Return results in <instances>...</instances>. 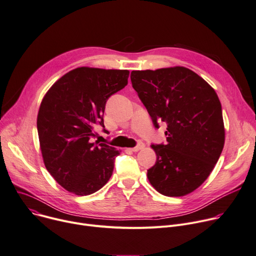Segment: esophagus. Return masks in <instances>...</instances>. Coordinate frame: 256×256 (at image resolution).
I'll return each instance as SVG.
<instances>
[{
    "label": "esophagus",
    "instance_id": "1",
    "mask_svg": "<svg viewBox=\"0 0 256 256\" xmlns=\"http://www.w3.org/2000/svg\"><path fill=\"white\" fill-rule=\"evenodd\" d=\"M144 147H145V144H144L143 142H138V144L136 147L130 148V150L132 151V152H138V151H140V150L144 149Z\"/></svg>",
    "mask_w": 256,
    "mask_h": 256
}]
</instances>
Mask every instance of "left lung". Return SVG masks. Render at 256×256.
Wrapping results in <instances>:
<instances>
[{
  "mask_svg": "<svg viewBox=\"0 0 256 256\" xmlns=\"http://www.w3.org/2000/svg\"><path fill=\"white\" fill-rule=\"evenodd\" d=\"M132 84L153 124H168L166 144H153L156 164L147 176L164 196H184L212 172L224 144V126L216 90L190 69L176 66L134 70Z\"/></svg>",
  "mask_w": 256,
  "mask_h": 256,
  "instance_id": "left-lung-1",
  "label": "left lung"
}]
</instances>
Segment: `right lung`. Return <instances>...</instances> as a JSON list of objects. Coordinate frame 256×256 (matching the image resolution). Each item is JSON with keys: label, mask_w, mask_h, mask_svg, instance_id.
Listing matches in <instances>:
<instances>
[{"label": "right lung", "mask_w": 256, "mask_h": 256, "mask_svg": "<svg viewBox=\"0 0 256 256\" xmlns=\"http://www.w3.org/2000/svg\"><path fill=\"white\" fill-rule=\"evenodd\" d=\"M130 72L78 67L59 78L44 95L38 134L46 168L68 192L86 196L109 180L120 151L92 142L110 96L128 84Z\"/></svg>", "instance_id": "obj_1"}]
</instances>
